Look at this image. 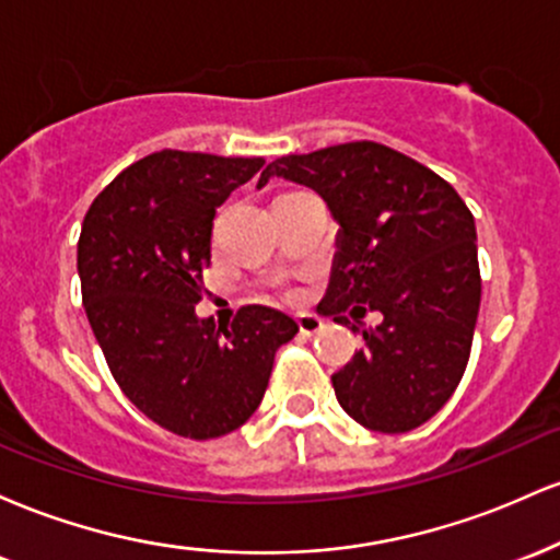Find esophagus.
Segmentation results:
<instances>
[{
    "instance_id": "obj_1",
    "label": "esophagus",
    "mask_w": 560,
    "mask_h": 560,
    "mask_svg": "<svg viewBox=\"0 0 560 560\" xmlns=\"http://www.w3.org/2000/svg\"><path fill=\"white\" fill-rule=\"evenodd\" d=\"M298 326H300V334L313 337V334H318L320 329H324V320H320L318 316H313V313H300Z\"/></svg>"
}]
</instances>
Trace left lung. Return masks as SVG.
Returning a JSON list of instances; mask_svg holds the SVG:
<instances>
[{"label":"left lung","instance_id":"8db88e82","mask_svg":"<svg viewBox=\"0 0 560 560\" xmlns=\"http://www.w3.org/2000/svg\"><path fill=\"white\" fill-rule=\"evenodd\" d=\"M311 186L339 223L326 298L337 324L358 320L365 347L331 376L347 416L371 432L421 427L464 376L481 279L471 210L445 178L376 141L273 160L260 173ZM385 320L365 332L360 318Z\"/></svg>","mask_w":560,"mask_h":560}]
</instances>
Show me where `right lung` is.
I'll return each mask as SVG.
<instances>
[{
	"label": "right lung",
	"mask_w": 560,
	"mask_h": 560,
	"mask_svg": "<svg viewBox=\"0 0 560 560\" xmlns=\"http://www.w3.org/2000/svg\"><path fill=\"white\" fill-rule=\"evenodd\" d=\"M262 163L152 152L83 218L81 298L115 382L147 419L189 440L240 429L266 395L276 350L298 334L287 313L266 305L242 307L226 329L195 313L215 208Z\"/></svg>",
	"instance_id": "add662e5"
}]
</instances>
